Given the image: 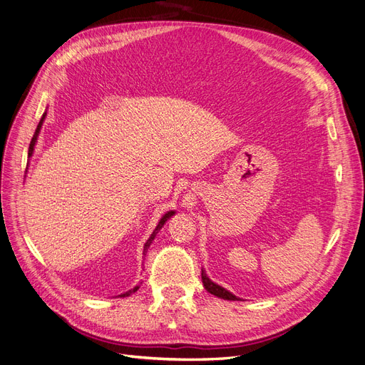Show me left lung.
Instances as JSON below:
<instances>
[{"label":"left lung","instance_id":"1","mask_svg":"<svg viewBox=\"0 0 365 365\" xmlns=\"http://www.w3.org/2000/svg\"><path fill=\"white\" fill-rule=\"evenodd\" d=\"M201 279H203V286H205V289H206L209 293H212V294H215V296H218V298H221V299L237 301V298H236V296H235L233 293H230L228 290L222 289L221 286H218V284H215V282H212V281L207 278V275H206L205 271H201Z\"/></svg>","mask_w":365,"mask_h":365}]
</instances>
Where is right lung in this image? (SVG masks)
Listing matches in <instances>:
<instances>
[{
    "mask_svg": "<svg viewBox=\"0 0 365 365\" xmlns=\"http://www.w3.org/2000/svg\"><path fill=\"white\" fill-rule=\"evenodd\" d=\"M45 115H46V113L43 114V117H42V118H40V121H38V125H37V129H36V132H34V135H33V138H31V143H30V148H29V156H31V155H33V150H34V144H36V140H37V135H38V130H40V128H42V123H43V120H45ZM173 215H174V212L171 210V212L165 213V215H164V217H162V220L159 221L158 227L155 228V232L152 233V236H150V237H148V240L145 242V245H144V255H145V252H147V248H148V247H150V244H152V240L155 239V236L158 235V232H159V230H160V228H162V225H164V224H165V221H167V220H170V218L173 217ZM137 290H138V287H135V289H132V290H129V292H126V293H123V294H120V296H121V298H125V296H129V294H132L133 292H137Z\"/></svg>",
    "mask_w": 365,
    "mask_h": 365,
    "instance_id": "1",
    "label": "right lung"
}]
</instances>
